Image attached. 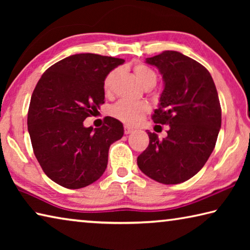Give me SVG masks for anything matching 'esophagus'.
Wrapping results in <instances>:
<instances>
[{"label": "esophagus", "instance_id": "obj_1", "mask_svg": "<svg viewBox=\"0 0 250 250\" xmlns=\"http://www.w3.org/2000/svg\"><path fill=\"white\" fill-rule=\"evenodd\" d=\"M133 128H132V126H130V125H125V134H130L131 132H133Z\"/></svg>", "mask_w": 250, "mask_h": 250}]
</instances>
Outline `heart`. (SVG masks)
<instances>
[{"label": "heart", "mask_w": 250, "mask_h": 250, "mask_svg": "<svg viewBox=\"0 0 250 250\" xmlns=\"http://www.w3.org/2000/svg\"><path fill=\"white\" fill-rule=\"evenodd\" d=\"M134 75L143 87L155 84L156 83V75L153 70L149 67L138 64L133 68ZM119 75V70L113 69L105 76L104 80V90L107 95H111L113 92V87H115L116 80ZM150 111V105L143 101H129V100H120L111 108V115L117 118L125 124L135 125L142 120L146 113Z\"/></svg>", "instance_id": "heart-1"}]
</instances>
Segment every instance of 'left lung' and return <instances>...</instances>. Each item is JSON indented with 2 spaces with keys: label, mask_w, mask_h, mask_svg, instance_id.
<instances>
[{
  "label": "left lung",
  "mask_w": 250,
  "mask_h": 250,
  "mask_svg": "<svg viewBox=\"0 0 250 250\" xmlns=\"http://www.w3.org/2000/svg\"><path fill=\"white\" fill-rule=\"evenodd\" d=\"M162 75L164 89L154 124L168 125L167 137L149 134L138 167L159 183L179 184L193 177L213 152L222 125V109L209 71L194 59L166 50L146 59Z\"/></svg>",
  "instance_id": "1"
}]
</instances>
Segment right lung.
I'll return each mask as SVG.
<instances>
[{
  "mask_svg": "<svg viewBox=\"0 0 250 250\" xmlns=\"http://www.w3.org/2000/svg\"><path fill=\"white\" fill-rule=\"evenodd\" d=\"M124 59L76 54L42 75L33 91L27 126L34 154L45 174L66 188H82L104 174L109 147L124 135L111 117L100 128L83 120L104 104V80Z\"/></svg>",
  "mask_w": 250,
  "mask_h": 250,
  "instance_id": "1",
  "label": "right lung"
}]
</instances>
